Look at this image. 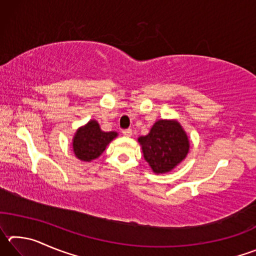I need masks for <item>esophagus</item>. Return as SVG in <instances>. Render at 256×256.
<instances>
[{
	"mask_svg": "<svg viewBox=\"0 0 256 256\" xmlns=\"http://www.w3.org/2000/svg\"><path fill=\"white\" fill-rule=\"evenodd\" d=\"M123 134H124V136H128V138H130V136H132V130H131V128L123 130Z\"/></svg>",
	"mask_w": 256,
	"mask_h": 256,
	"instance_id": "1",
	"label": "esophagus"
}]
</instances>
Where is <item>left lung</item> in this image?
<instances>
[{
	"label": "left lung",
	"instance_id": "1",
	"mask_svg": "<svg viewBox=\"0 0 256 256\" xmlns=\"http://www.w3.org/2000/svg\"><path fill=\"white\" fill-rule=\"evenodd\" d=\"M138 142L154 174L172 172L190 151V138L177 120H158L146 136L138 138Z\"/></svg>",
	"mask_w": 256,
	"mask_h": 256
}]
</instances>
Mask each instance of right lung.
<instances>
[{
	"mask_svg": "<svg viewBox=\"0 0 256 256\" xmlns=\"http://www.w3.org/2000/svg\"><path fill=\"white\" fill-rule=\"evenodd\" d=\"M118 136V132H105L96 120H90L88 123L76 130L72 138V149L76 157L84 162L99 158L107 146Z\"/></svg>",
	"mask_w": 256,
	"mask_h": 256,
	"instance_id": "obj_1",
	"label": "right lung"
}]
</instances>
